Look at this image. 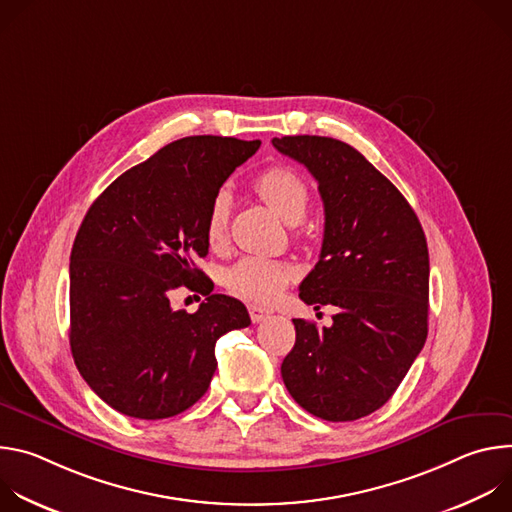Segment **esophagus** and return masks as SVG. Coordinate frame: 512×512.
<instances>
[{
    "label": "esophagus",
    "instance_id": "1",
    "mask_svg": "<svg viewBox=\"0 0 512 512\" xmlns=\"http://www.w3.org/2000/svg\"><path fill=\"white\" fill-rule=\"evenodd\" d=\"M249 316L257 324V322H263L269 316V310H265L261 306H249Z\"/></svg>",
    "mask_w": 512,
    "mask_h": 512
}]
</instances>
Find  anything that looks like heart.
<instances>
[{"mask_svg": "<svg viewBox=\"0 0 512 512\" xmlns=\"http://www.w3.org/2000/svg\"><path fill=\"white\" fill-rule=\"evenodd\" d=\"M257 194L283 218L287 225H298L310 206V190L304 178L285 166H273L255 178ZM229 225V194L218 192L206 212V241L221 243ZM291 269L287 263L269 257H243L233 263L225 275V287L241 300L267 304L281 294L289 283Z\"/></svg>", "mask_w": 512, "mask_h": 512, "instance_id": "heart-1", "label": "heart"}]
</instances>
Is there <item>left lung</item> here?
Masks as SVG:
<instances>
[{
    "label": "left lung",
    "instance_id": "obj_1",
    "mask_svg": "<svg viewBox=\"0 0 512 512\" xmlns=\"http://www.w3.org/2000/svg\"><path fill=\"white\" fill-rule=\"evenodd\" d=\"M304 164L324 202V241L300 285L308 306H334L332 326L294 320L281 377L308 413L354 421L383 407L427 338L429 253L405 196L352 145L320 135L273 137Z\"/></svg>",
    "mask_w": 512,
    "mask_h": 512
}]
</instances>
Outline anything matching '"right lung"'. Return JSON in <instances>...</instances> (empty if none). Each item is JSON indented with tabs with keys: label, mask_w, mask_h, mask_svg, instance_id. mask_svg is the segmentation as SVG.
<instances>
[{
	"label": "right lung",
	"mask_w": 512,
	"mask_h": 512,
	"mask_svg": "<svg viewBox=\"0 0 512 512\" xmlns=\"http://www.w3.org/2000/svg\"><path fill=\"white\" fill-rule=\"evenodd\" d=\"M259 145L182 137L121 174L87 210L70 253L68 336L81 377L115 411L135 419L186 411L212 381L216 340L251 324L239 300L210 294L194 259L208 253L212 198ZM180 284L207 296L194 315L169 306Z\"/></svg>",
	"instance_id": "1"
}]
</instances>
